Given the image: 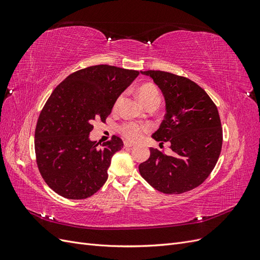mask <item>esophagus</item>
I'll use <instances>...</instances> for the list:
<instances>
[{
    "label": "esophagus",
    "instance_id": "obj_1",
    "mask_svg": "<svg viewBox=\"0 0 260 260\" xmlns=\"http://www.w3.org/2000/svg\"><path fill=\"white\" fill-rule=\"evenodd\" d=\"M123 146L128 148V147H132V146H135V144L131 143V142H128V141H124V142H123Z\"/></svg>",
    "mask_w": 260,
    "mask_h": 260
}]
</instances>
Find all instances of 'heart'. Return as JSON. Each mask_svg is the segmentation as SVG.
I'll return each instance as SVG.
<instances>
[{
  "label": "heart",
  "instance_id": "1",
  "mask_svg": "<svg viewBox=\"0 0 260 260\" xmlns=\"http://www.w3.org/2000/svg\"><path fill=\"white\" fill-rule=\"evenodd\" d=\"M138 96L140 101L146 106L151 102H159L160 96L159 92L157 90L156 86L152 83H145L140 86L137 91ZM149 130V127L147 124L138 123L135 121L124 122L119 127V132L121 135L129 141L136 142L143 137L145 132Z\"/></svg>",
  "mask_w": 260,
  "mask_h": 260
}]
</instances>
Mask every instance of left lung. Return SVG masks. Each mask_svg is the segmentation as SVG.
I'll return each mask as SVG.
<instances>
[{
  "mask_svg": "<svg viewBox=\"0 0 260 260\" xmlns=\"http://www.w3.org/2000/svg\"><path fill=\"white\" fill-rule=\"evenodd\" d=\"M161 90L166 114L152 136L159 144L170 143L174 155L149 148V158L139 171L157 191L181 194L201 185L218 161L222 128L217 106L199 84L185 77L160 70L141 72Z\"/></svg>",
  "mask_w": 260,
  "mask_h": 260,
  "instance_id": "obj_1",
  "label": "left lung"
}]
</instances>
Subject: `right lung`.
<instances>
[{
	"label": "right lung",
	"mask_w": 260,
	"mask_h": 260,
	"mask_svg": "<svg viewBox=\"0 0 260 260\" xmlns=\"http://www.w3.org/2000/svg\"><path fill=\"white\" fill-rule=\"evenodd\" d=\"M138 76L137 70L96 65L69 75L54 89L35 132L38 168L54 192L84 200L104 185L112 157L123 142L117 136L103 144L93 142L89 138L92 123L106 120L117 99Z\"/></svg>",
	"instance_id": "add662e5"
}]
</instances>
